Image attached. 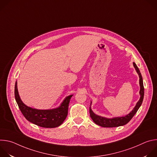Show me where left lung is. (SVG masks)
<instances>
[{
	"mask_svg": "<svg viewBox=\"0 0 157 157\" xmlns=\"http://www.w3.org/2000/svg\"><path fill=\"white\" fill-rule=\"evenodd\" d=\"M134 68H135L137 74L139 76V84H140V99L139 101L137 102L135 107H134L132 110L130 112V113L122 117H113V118H106L104 117L98 115H96V114L94 113V112L91 109V104L92 102H91V105L90 107H89V113H90V116L94 122L96 124L98 125H100L103 127H119V126H122L125 124H127L133 117V116L136 114L137 110H139V107L142 105V103L143 102L144 97V84H143V79L141 75V73L140 72L139 69L138 68L137 66L135 63H133Z\"/></svg>",
	"mask_w": 157,
	"mask_h": 157,
	"instance_id": "8db88e82",
	"label": "left lung"
}]
</instances>
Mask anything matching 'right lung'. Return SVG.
Returning a JSON list of instances; mask_svg holds the SVG:
<instances>
[{
	"label": "right lung",
	"instance_id": "add662e5",
	"mask_svg": "<svg viewBox=\"0 0 157 157\" xmlns=\"http://www.w3.org/2000/svg\"><path fill=\"white\" fill-rule=\"evenodd\" d=\"M73 95L65 98L60 105L52 109L41 110L26 105L18 94L17 82L15 84V98L22 114L29 122L44 128H55L63 124L68 115V106Z\"/></svg>",
	"mask_w": 157,
	"mask_h": 157
}]
</instances>
